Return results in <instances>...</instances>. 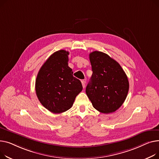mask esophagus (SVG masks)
<instances>
[{
  "label": "esophagus",
  "instance_id": "1",
  "mask_svg": "<svg viewBox=\"0 0 159 159\" xmlns=\"http://www.w3.org/2000/svg\"><path fill=\"white\" fill-rule=\"evenodd\" d=\"M85 83H86L85 80H81V84H82V86L83 88L85 87Z\"/></svg>",
  "mask_w": 159,
  "mask_h": 159
}]
</instances>
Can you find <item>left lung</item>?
I'll use <instances>...</instances> for the list:
<instances>
[{"mask_svg":"<svg viewBox=\"0 0 159 159\" xmlns=\"http://www.w3.org/2000/svg\"><path fill=\"white\" fill-rule=\"evenodd\" d=\"M89 58L93 73L86 94L100 112H114L126 98L129 90L126 74L118 62L104 52L93 51Z\"/></svg>","mask_w":159,"mask_h":159,"instance_id":"1","label":"left lung"}]
</instances>
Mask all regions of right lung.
Instances as JSON below:
<instances>
[{
  "instance_id": "obj_1",
  "label": "right lung",
  "mask_w": 159,
  "mask_h": 159,
  "mask_svg": "<svg viewBox=\"0 0 159 159\" xmlns=\"http://www.w3.org/2000/svg\"><path fill=\"white\" fill-rule=\"evenodd\" d=\"M69 52L60 50L51 54L40 68L35 82L41 104L54 114L70 109L82 90L81 81L73 76L68 65Z\"/></svg>"
}]
</instances>
